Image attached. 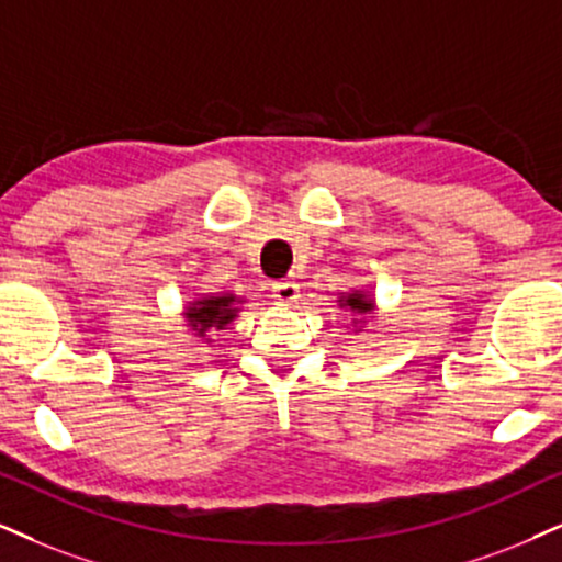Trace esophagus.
I'll use <instances>...</instances> for the list:
<instances>
[{
	"label": "esophagus",
	"mask_w": 562,
	"mask_h": 562,
	"mask_svg": "<svg viewBox=\"0 0 562 562\" xmlns=\"http://www.w3.org/2000/svg\"><path fill=\"white\" fill-rule=\"evenodd\" d=\"M270 296H273L279 304H294L296 300H300V286L289 279L276 281L273 286H270Z\"/></svg>",
	"instance_id": "esophagus-1"
}]
</instances>
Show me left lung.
<instances>
[{
  "instance_id": "8db88e82",
  "label": "left lung",
  "mask_w": 562,
  "mask_h": 562,
  "mask_svg": "<svg viewBox=\"0 0 562 562\" xmlns=\"http://www.w3.org/2000/svg\"><path fill=\"white\" fill-rule=\"evenodd\" d=\"M344 302L349 304L351 310H357V313H367V310H372V302H367L362 294H351V296H346Z\"/></svg>"
}]
</instances>
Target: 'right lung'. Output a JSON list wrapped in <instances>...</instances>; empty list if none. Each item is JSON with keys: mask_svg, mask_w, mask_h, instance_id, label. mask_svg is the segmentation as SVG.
<instances>
[{"mask_svg": "<svg viewBox=\"0 0 562 562\" xmlns=\"http://www.w3.org/2000/svg\"><path fill=\"white\" fill-rule=\"evenodd\" d=\"M232 302V296H211V300L198 302L195 307L187 313L192 330H195L198 336H207L213 334V330L224 328V325L234 317Z\"/></svg>", "mask_w": 562, "mask_h": 562, "instance_id": "add662e5", "label": "right lung"}]
</instances>
